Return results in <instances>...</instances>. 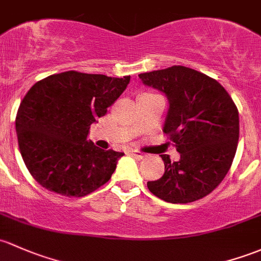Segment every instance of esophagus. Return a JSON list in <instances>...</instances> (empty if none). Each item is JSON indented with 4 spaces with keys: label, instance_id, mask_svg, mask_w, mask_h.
Returning a JSON list of instances; mask_svg holds the SVG:
<instances>
[{
    "label": "esophagus",
    "instance_id": "34e87169",
    "mask_svg": "<svg viewBox=\"0 0 261 261\" xmlns=\"http://www.w3.org/2000/svg\"><path fill=\"white\" fill-rule=\"evenodd\" d=\"M127 153H128V155L134 156V158H138V159H142L145 156V153L136 151V150H128Z\"/></svg>",
    "mask_w": 261,
    "mask_h": 261
}]
</instances>
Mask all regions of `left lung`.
Segmentation results:
<instances>
[{"instance_id":"1","label":"left lung","mask_w":261,"mask_h":261,"mask_svg":"<svg viewBox=\"0 0 261 261\" xmlns=\"http://www.w3.org/2000/svg\"><path fill=\"white\" fill-rule=\"evenodd\" d=\"M145 86L163 92L169 110L163 131L180 159L161 155L165 172L147 188L171 204L202 199L223 181L239 140V112L218 81L184 66L140 73Z\"/></svg>"}]
</instances>
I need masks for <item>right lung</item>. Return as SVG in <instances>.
<instances>
[{"mask_svg": "<svg viewBox=\"0 0 261 261\" xmlns=\"http://www.w3.org/2000/svg\"><path fill=\"white\" fill-rule=\"evenodd\" d=\"M128 82L130 76L67 71L29 90L18 108L16 133L24 165L41 186L81 197L108 182L123 152L95 146L87 134Z\"/></svg>", "mask_w": 261, "mask_h": 261, "instance_id": "1", "label": "right lung"}]
</instances>
